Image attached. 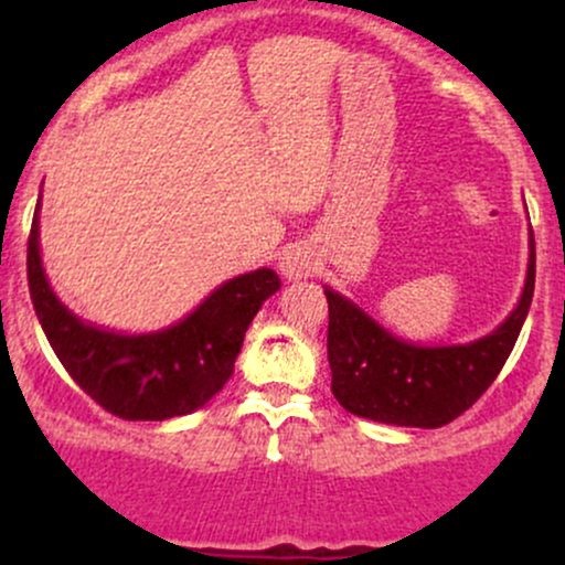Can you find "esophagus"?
<instances>
[{
	"label": "esophagus",
	"instance_id": "34e87169",
	"mask_svg": "<svg viewBox=\"0 0 565 565\" xmlns=\"http://www.w3.org/2000/svg\"><path fill=\"white\" fill-rule=\"evenodd\" d=\"M278 268H281L284 278L295 281V278H305V276L313 274L316 257H313V252H310V246H305V244L287 246V252H284L281 265H278Z\"/></svg>",
	"mask_w": 565,
	"mask_h": 565
}]
</instances>
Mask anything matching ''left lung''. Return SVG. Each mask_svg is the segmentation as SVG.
Returning a JSON list of instances; mask_svg holds the SVG:
<instances>
[{
    "label": "left lung",
    "instance_id": "obj_1",
    "mask_svg": "<svg viewBox=\"0 0 565 565\" xmlns=\"http://www.w3.org/2000/svg\"><path fill=\"white\" fill-rule=\"evenodd\" d=\"M526 287L515 310L491 334L465 345H412L380 327L334 289L329 302L327 353L332 393L345 412L401 427H440L468 412L502 372L534 297V233Z\"/></svg>",
    "mask_w": 565,
    "mask_h": 565
}]
</instances>
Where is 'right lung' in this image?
Wrapping results in <instances>:
<instances>
[{
	"instance_id": "add662e5",
	"label": "right lung",
	"mask_w": 565,
	"mask_h": 565,
	"mask_svg": "<svg viewBox=\"0 0 565 565\" xmlns=\"http://www.w3.org/2000/svg\"><path fill=\"white\" fill-rule=\"evenodd\" d=\"M29 291L36 319L66 372L95 404L121 419L196 412L231 380L244 334L281 287L270 268L217 287L193 313L151 334H121L84 323L55 297L39 255V204L29 236Z\"/></svg>"
}]
</instances>
